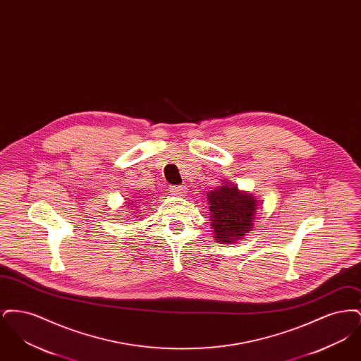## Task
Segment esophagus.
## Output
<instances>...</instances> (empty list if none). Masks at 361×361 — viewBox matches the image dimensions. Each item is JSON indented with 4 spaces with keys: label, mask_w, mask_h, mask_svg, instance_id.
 <instances>
[{
    "label": "esophagus",
    "mask_w": 361,
    "mask_h": 361,
    "mask_svg": "<svg viewBox=\"0 0 361 361\" xmlns=\"http://www.w3.org/2000/svg\"><path fill=\"white\" fill-rule=\"evenodd\" d=\"M171 190H172L174 195L183 196V195H185V192H187V187H184V185H173V187H171Z\"/></svg>",
    "instance_id": "obj_1"
}]
</instances>
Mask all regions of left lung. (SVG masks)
I'll return each instance as SVG.
<instances>
[{
  "mask_svg": "<svg viewBox=\"0 0 361 361\" xmlns=\"http://www.w3.org/2000/svg\"><path fill=\"white\" fill-rule=\"evenodd\" d=\"M214 238L222 243H235L252 228L257 211V200L228 181L207 192Z\"/></svg>",
  "mask_w": 361,
  "mask_h": 361,
  "instance_id": "left-lung-1",
  "label": "left lung"
}]
</instances>
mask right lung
<instances>
[{
    "mask_svg": "<svg viewBox=\"0 0 361 361\" xmlns=\"http://www.w3.org/2000/svg\"><path fill=\"white\" fill-rule=\"evenodd\" d=\"M137 199H140V196H137ZM135 202H137V203H139V202H137V200H135ZM127 204H128V206H130V208H133V209H134V208H137V204H134V202H133V200H130V202H127Z\"/></svg>",
    "mask_w": 361,
    "mask_h": 361,
    "instance_id": "obj_1",
    "label": "right lung"
}]
</instances>
